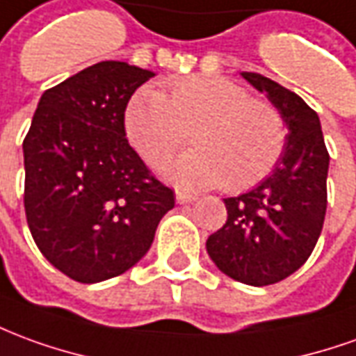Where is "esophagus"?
Masks as SVG:
<instances>
[{
    "label": "esophagus",
    "instance_id": "obj_1",
    "mask_svg": "<svg viewBox=\"0 0 356 356\" xmlns=\"http://www.w3.org/2000/svg\"><path fill=\"white\" fill-rule=\"evenodd\" d=\"M175 200H177L179 204L195 202L196 196H195V195H191V193H185V191H177V193H175Z\"/></svg>",
    "mask_w": 356,
    "mask_h": 356
}]
</instances>
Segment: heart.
Masks as SVG:
<instances>
[{
    "mask_svg": "<svg viewBox=\"0 0 356 356\" xmlns=\"http://www.w3.org/2000/svg\"><path fill=\"white\" fill-rule=\"evenodd\" d=\"M125 131L152 165L165 163L195 131L198 148L185 154L171 175L179 185H223L231 193L268 177L287 144L282 111L220 76L179 79L165 94L144 86L127 106Z\"/></svg>",
    "mask_w": 356,
    "mask_h": 356,
    "instance_id": "obj_1",
    "label": "heart"
}]
</instances>
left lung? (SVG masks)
Returning a JSON list of instances; mask_svg holds the SVG:
<instances>
[{
    "mask_svg": "<svg viewBox=\"0 0 356 356\" xmlns=\"http://www.w3.org/2000/svg\"><path fill=\"white\" fill-rule=\"evenodd\" d=\"M241 74L282 111L287 144L272 175L245 195L223 198L227 221L208 237L206 250L225 275L264 287L297 272L316 247L330 154L318 113L307 102L268 76Z\"/></svg>",
    "mask_w": 356,
    "mask_h": 356,
    "instance_id": "1",
    "label": "left lung"
}]
</instances>
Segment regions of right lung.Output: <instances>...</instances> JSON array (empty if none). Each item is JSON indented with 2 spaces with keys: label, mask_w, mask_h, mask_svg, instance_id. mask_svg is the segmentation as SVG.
<instances>
[{
  "label": "right lung",
  "mask_w": 356,
  "mask_h": 356,
  "mask_svg": "<svg viewBox=\"0 0 356 356\" xmlns=\"http://www.w3.org/2000/svg\"><path fill=\"white\" fill-rule=\"evenodd\" d=\"M152 71L100 61L42 94L24 136V212L40 252L81 283L125 273L175 206L131 148L125 109Z\"/></svg>",
  "instance_id": "1"
}]
</instances>
